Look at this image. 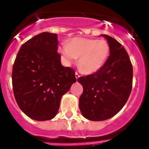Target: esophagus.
<instances>
[{
	"instance_id": "34e87169",
	"label": "esophagus",
	"mask_w": 149,
	"mask_h": 149,
	"mask_svg": "<svg viewBox=\"0 0 149 149\" xmlns=\"http://www.w3.org/2000/svg\"><path fill=\"white\" fill-rule=\"evenodd\" d=\"M75 77H76V79H77V78H79V77H80V74H79L77 72H76V73H75Z\"/></svg>"
}]
</instances>
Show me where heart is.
<instances>
[{
    "instance_id": "b5f03b06",
    "label": "heart",
    "mask_w": 149,
    "mask_h": 149,
    "mask_svg": "<svg viewBox=\"0 0 149 149\" xmlns=\"http://www.w3.org/2000/svg\"><path fill=\"white\" fill-rule=\"evenodd\" d=\"M59 52L67 65L78 59L77 66L84 74H93L99 71L110 55V45L103 39L74 38L59 48Z\"/></svg>"
}]
</instances>
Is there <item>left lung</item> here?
<instances>
[{"mask_svg": "<svg viewBox=\"0 0 149 149\" xmlns=\"http://www.w3.org/2000/svg\"><path fill=\"white\" fill-rule=\"evenodd\" d=\"M101 36L110 45L108 59L99 71L77 79L84 88L79 108L91 121L107 120L118 113L132 89L133 67L127 51L111 36Z\"/></svg>", "mask_w": 149, "mask_h": 149, "instance_id": "left-lung-1", "label": "left lung"}]
</instances>
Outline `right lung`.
Returning <instances> with one entry per match:
<instances>
[{
    "label": "right lung",
    "mask_w": 149,
    "mask_h": 149,
    "mask_svg": "<svg viewBox=\"0 0 149 149\" xmlns=\"http://www.w3.org/2000/svg\"><path fill=\"white\" fill-rule=\"evenodd\" d=\"M56 33L43 32L24 43L13 65L12 81L19 108L30 119L56 116L62 96L76 82L75 72L62 65Z\"/></svg>",
    "instance_id": "right-lung-1"
}]
</instances>
